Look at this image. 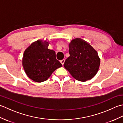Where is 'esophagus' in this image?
<instances>
[{
  "label": "esophagus",
  "instance_id": "obj_1",
  "mask_svg": "<svg viewBox=\"0 0 123 123\" xmlns=\"http://www.w3.org/2000/svg\"><path fill=\"white\" fill-rule=\"evenodd\" d=\"M60 62H61V64H62V65H63V64H64V62H65V60L64 59H63V60H61V61H60Z\"/></svg>",
  "mask_w": 123,
  "mask_h": 123
}]
</instances>
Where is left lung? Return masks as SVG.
<instances>
[{
    "mask_svg": "<svg viewBox=\"0 0 123 123\" xmlns=\"http://www.w3.org/2000/svg\"><path fill=\"white\" fill-rule=\"evenodd\" d=\"M70 56L64 67L75 79L85 82L90 80L97 73L100 60L97 52L89 44L77 40L69 44Z\"/></svg>",
    "mask_w": 123,
    "mask_h": 123,
    "instance_id": "obj_1",
    "label": "left lung"
}]
</instances>
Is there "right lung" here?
I'll list each match as a JSON object with an SVG mask.
<instances>
[{
	"mask_svg": "<svg viewBox=\"0 0 123 123\" xmlns=\"http://www.w3.org/2000/svg\"><path fill=\"white\" fill-rule=\"evenodd\" d=\"M47 43L34 44L26 49L22 64L26 74L35 82L48 79L56 69L62 67L56 60L55 52L48 49Z\"/></svg>",
	"mask_w": 123,
	"mask_h": 123,
	"instance_id": "obj_1",
	"label": "right lung"
}]
</instances>
